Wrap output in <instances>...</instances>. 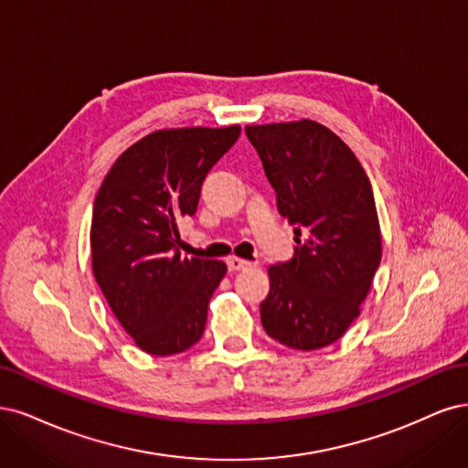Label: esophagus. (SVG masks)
<instances>
[{"label":"esophagus","mask_w":468,"mask_h":468,"mask_svg":"<svg viewBox=\"0 0 468 468\" xmlns=\"http://www.w3.org/2000/svg\"><path fill=\"white\" fill-rule=\"evenodd\" d=\"M249 266H250V262H249V261H243V259H239V256H229V259H228L229 272H239V270H245V268H249Z\"/></svg>","instance_id":"esophagus-1"}]
</instances>
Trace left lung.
Listing matches in <instances>:
<instances>
[{
	"label": "left lung",
	"mask_w": 468,
	"mask_h": 468,
	"mask_svg": "<svg viewBox=\"0 0 468 468\" xmlns=\"http://www.w3.org/2000/svg\"><path fill=\"white\" fill-rule=\"evenodd\" d=\"M245 132L297 243L292 261L268 268L262 326L288 348H324L359 316L381 262L371 183L352 149L314 120Z\"/></svg>",
	"instance_id": "1"
}]
</instances>
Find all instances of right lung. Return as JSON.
I'll return each instance as SVG.
<instances>
[{
  "mask_svg": "<svg viewBox=\"0 0 468 468\" xmlns=\"http://www.w3.org/2000/svg\"><path fill=\"white\" fill-rule=\"evenodd\" d=\"M240 126L147 133L116 159L97 192L91 262L102 295L140 350L173 356L204 335L209 297L228 266L183 259L178 221L194 216L209 169Z\"/></svg>",
  "mask_w": 468,
  "mask_h": 468,
  "instance_id": "add662e5",
  "label": "right lung"
}]
</instances>
